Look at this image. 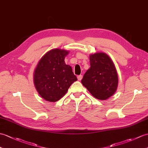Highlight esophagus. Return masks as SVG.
Masks as SVG:
<instances>
[{"label":"esophagus","instance_id":"esophagus-1","mask_svg":"<svg viewBox=\"0 0 148 148\" xmlns=\"http://www.w3.org/2000/svg\"><path fill=\"white\" fill-rule=\"evenodd\" d=\"M82 79V75H78L77 76V79L79 80V81H81V79Z\"/></svg>","mask_w":148,"mask_h":148}]
</instances>
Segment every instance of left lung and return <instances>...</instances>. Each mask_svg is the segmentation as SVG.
<instances>
[{"label": "left lung", "mask_w": 148, "mask_h": 148, "mask_svg": "<svg viewBox=\"0 0 148 148\" xmlns=\"http://www.w3.org/2000/svg\"><path fill=\"white\" fill-rule=\"evenodd\" d=\"M90 60V68L86 72L81 82L95 98L106 100L115 93L118 86L115 64L104 52L91 54Z\"/></svg>", "instance_id": "obj_1"}]
</instances>
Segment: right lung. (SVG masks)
Returning a JSON list of instances; mask_svg holds the SVG:
<instances>
[{"label":"right lung","mask_w":148,"mask_h":148,"mask_svg":"<svg viewBox=\"0 0 148 148\" xmlns=\"http://www.w3.org/2000/svg\"><path fill=\"white\" fill-rule=\"evenodd\" d=\"M69 51L60 49L49 50L39 60L34 71V84L45 100L56 102L66 94L77 80L72 67L65 63Z\"/></svg>","instance_id":"right-lung-1"}]
</instances>
